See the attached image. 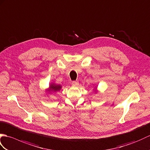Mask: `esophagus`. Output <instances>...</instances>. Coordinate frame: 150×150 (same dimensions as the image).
Segmentation results:
<instances>
[{"label":"esophagus","instance_id":"obj_1","mask_svg":"<svg viewBox=\"0 0 150 150\" xmlns=\"http://www.w3.org/2000/svg\"><path fill=\"white\" fill-rule=\"evenodd\" d=\"M72 85H75V86H78L79 85V83H78V81H72Z\"/></svg>","mask_w":150,"mask_h":150}]
</instances>
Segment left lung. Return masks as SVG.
<instances>
[{
	"mask_svg": "<svg viewBox=\"0 0 150 150\" xmlns=\"http://www.w3.org/2000/svg\"><path fill=\"white\" fill-rule=\"evenodd\" d=\"M98 86H94V89H93V90H94V92L96 93H96H97L98 91Z\"/></svg>",
	"mask_w": 150,
	"mask_h": 150,
	"instance_id": "left-lung-1",
	"label": "left lung"
}]
</instances>
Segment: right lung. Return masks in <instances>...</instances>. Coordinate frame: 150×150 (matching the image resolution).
I'll list each match as a JSON object with an SVG mask.
<instances>
[{
	"instance_id": "1",
	"label": "right lung",
	"mask_w": 150,
	"mask_h": 150,
	"mask_svg": "<svg viewBox=\"0 0 150 150\" xmlns=\"http://www.w3.org/2000/svg\"><path fill=\"white\" fill-rule=\"evenodd\" d=\"M62 88V85L56 84L55 83H50L48 88L45 89V92H47V94H52L54 92H58L60 91Z\"/></svg>"
}]
</instances>
